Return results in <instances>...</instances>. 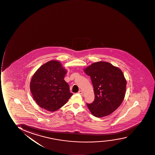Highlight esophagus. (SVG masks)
Listing matches in <instances>:
<instances>
[{
  "instance_id": "1",
  "label": "esophagus",
  "mask_w": 155,
  "mask_h": 155,
  "mask_svg": "<svg viewBox=\"0 0 155 155\" xmlns=\"http://www.w3.org/2000/svg\"><path fill=\"white\" fill-rule=\"evenodd\" d=\"M78 93L80 94L81 95H82V96L83 95V91H78Z\"/></svg>"
}]
</instances>
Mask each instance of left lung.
Instances as JSON below:
<instances>
[{"label": "left lung", "instance_id": "left-lung-1", "mask_svg": "<svg viewBox=\"0 0 155 155\" xmlns=\"http://www.w3.org/2000/svg\"><path fill=\"white\" fill-rule=\"evenodd\" d=\"M84 71L91 78L95 100L87 104L96 117L108 116L121 105L125 97L127 81L122 71L108 62H96Z\"/></svg>", "mask_w": 155, "mask_h": 155}]
</instances>
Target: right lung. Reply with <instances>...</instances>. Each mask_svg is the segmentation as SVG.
<instances>
[{
  "instance_id": "1",
  "label": "right lung",
  "mask_w": 155,
  "mask_h": 155,
  "mask_svg": "<svg viewBox=\"0 0 155 155\" xmlns=\"http://www.w3.org/2000/svg\"><path fill=\"white\" fill-rule=\"evenodd\" d=\"M67 70L60 62L51 60L38 69L30 82V90L41 108L54 112L67 103L73 94L64 78Z\"/></svg>"
}]
</instances>
